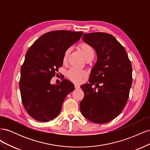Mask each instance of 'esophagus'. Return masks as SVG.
I'll use <instances>...</instances> for the list:
<instances>
[{
    "mask_svg": "<svg viewBox=\"0 0 150 150\" xmlns=\"http://www.w3.org/2000/svg\"><path fill=\"white\" fill-rule=\"evenodd\" d=\"M74 86H75L76 89H79L80 88V85L79 84H77V83L74 84Z\"/></svg>",
    "mask_w": 150,
    "mask_h": 150,
    "instance_id": "obj_1",
    "label": "esophagus"
}]
</instances>
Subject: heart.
Returning a JSON list of instances; mask_svg holds the SVG:
<instances>
[{
	"mask_svg": "<svg viewBox=\"0 0 150 150\" xmlns=\"http://www.w3.org/2000/svg\"><path fill=\"white\" fill-rule=\"evenodd\" d=\"M78 49L86 61L89 59H93L94 56L95 51L93 47L90 44L86 42H81L78 45ZM69 52L70 49H67L64 54L62 58V62L64 64H66L67 62V58L68 56H69ZM86 74H87V73H86L85 71L78 69L72 67L71 68L69 71L67 72V76L70 80L74 81V82L79 83L82 80V79L86 76Z\"/></svg>",
	"mask_w": 150,
	"mask_h": 150,
	"instance_id": "obj_1",
	"label": "heart"
}]
</instances>
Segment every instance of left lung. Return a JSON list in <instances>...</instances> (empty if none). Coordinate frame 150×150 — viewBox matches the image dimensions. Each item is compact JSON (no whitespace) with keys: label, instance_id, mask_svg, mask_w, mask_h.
Here are the masks:
<instances>
[{"label":"left lung","instance_id":"left-lung-1","mask_svg":"<svg viewBox=\"0 0 150 150\" xmlns=\"http://www.w3.org/2000/svg\"><path fill=\"white\" fill-rule=\"evenodd\" d=\"M83 39L95 49L98 59L91 71L89 83L81 86L84 96L80 110L89 121L106 123L118 116L128 101L132 66L125 47L112 35L92 33L84 34Z\"/></svg>","mask_w":150,"mask_h":150}]
</instances>
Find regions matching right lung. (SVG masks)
Segmentation results:
<instances>
[{"mask_svg":"<svg viewBox=\"0 0 150 150\" xmlns=\"http://www.w3.org/2000/svg\"><path fill=\"white\" fill-rule=\"evenodd\" d=\"M83 32L54 30L36 40L28 50L21 69L19 88L22 102L35 120L47 122L59 114L67 95L74 89L67 79L50 83L62 66L66 50L80 39Z\"/></svg>","mask_w":150,"mask_h":150,"instance_id":"add662e5","label":"right lung"}]
</instances>
